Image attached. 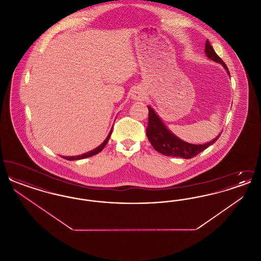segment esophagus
I'll return each instance as SVG.
<instances>
[{
	"mask_svg": "<svg viewBox=\"0 0 261 261\" xmlns=\"http://www.w3.org/2000/svg\"><path fill=\"white\" fill-rule=\"evenodd\" d=\"M144 93L140 90H136L133 92L132 94V99H136V100H141V99H144Z\"/></svg>",
	"mask_w": 261,
	"mask_h": 261,
	"instance_id": "1",
	"label": "esophagus"
}]
</instances>
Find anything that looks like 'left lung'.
Wrapping results in <instances>:
<instances>
[{
  "instance_id": "1",
  "label": "left lung",
  "mask_w": 261,
  "mask_h": 261,
  "mask_svg": "<svg viewBox=\"0 0 261 261\" xmlns=\"http://www.w3.org/2000/svg\"><path fill=\"white\" fill-rule=\"evenodd\" d=\"M205 55L211 61L221 63L224 68L226 69L227 73L230 75L227 65L217 56V54L212 48L208 40H206L205 42ZM148 109H149V123L147 127V136L154 149L166 156H176V158H182L185 160L192 159L197 154H199V152H201L202 150L207 149L211 145H213L214 142L220 136L219 134L211 142L202 145H195V144L187 143L185 141L179 139L178 137L175 136L171 131H169L167 127L162 122L161 117L149 106Z\"/></svg>"
}]
</instances>
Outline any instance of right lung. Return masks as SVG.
<instances>
[{
	"label": "right lung",
	"instance_id": "add662e5",
	"mask_svg": "<svg viewBox=\"0 0 261 261\" xmlns=\"http://www.w3.org/2000/svg\"><path fill=\"white\" fill-rule=\"evenodd\" d=\"M112 130H111V132H110V134L108 135L107 137V139L99 145L98 148H96V149H92V150H90V151H88L86 153H83V154H80V155H76V156H62L64 160H67V161H78V160H82V159H86V158H90V156H93V155H95V154H97V153H99V151H101L102 149L106 147V145L108 144V142H109V140H110V138H111V135H112Z\"/></svg>",
	"mask_w": 261,
	"mask_h": 261
}]
</instances>
